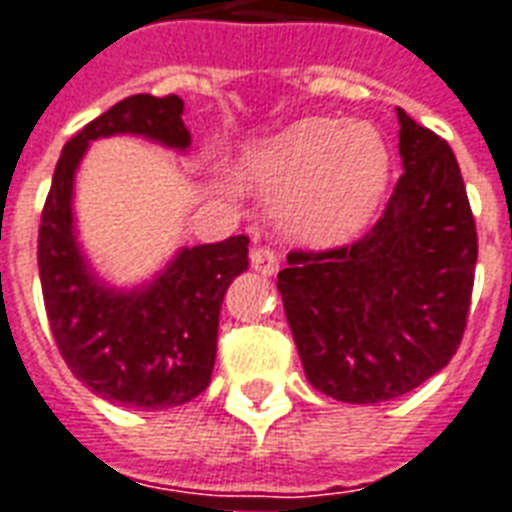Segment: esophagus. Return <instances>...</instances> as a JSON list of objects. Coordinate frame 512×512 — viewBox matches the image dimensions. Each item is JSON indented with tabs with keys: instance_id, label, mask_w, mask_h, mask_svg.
<instances>
[{
	"instance_id": "esophagus-1",
	"label": "esophagus",
	"mask_w": 512,
	"mask_h": 512,
	"mask_svg": "<svg viewBox=\"0 0 512 512\" xmlns=\"http://www.w3.org/2000/svg\"><path fill=\"white\" fill-rule=\"evenodd\" d=\"M251 267L256 272H259V275H267V278H270V275H275V272L280 270V256L275 251H270V248H253L251 251Z\"/></svg>"
}]
</instances>
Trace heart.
Here are the masks:
<instances>
[{"label": "heart", "instance_id": "heart-1", "mask_svg": "<svg viewBox=\"0 0 512 512\" xmlns=\"http://www.w3.org/2000/svg\"><path fill=\"white\" fill-rule=\"evenodd\" d=\"M237 178L272 197L280 229L337 245L370 224L388 180V148L370 124L313 115L248 145Z\"/></svg>", "mask_w": 512, "mask_h": 512}]
</instances>
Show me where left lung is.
<instances>
[{
	"label": "left lung",
	"instance_id": "1",
	"mask_svg": "<svg viewBox=\"0 0 512 512\" xmlns=\"http://www.w3.org/2000/svg\"><path fill=\"white\" fill-rule=\"evenodd\" d=\"M399 118L402 178L353 245L291 251L278 272L307 380L326 397L375 405L443 370L467 326L478 232L451 145Z\"/></svg>",
	"mask_w": 512,
	"mask_h": 512
}]
</instances>
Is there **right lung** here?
Masks as SVG:
<instances>
[{
    "label": "right lung",
    "instance_id": "1",
    "mask_svg": "<svg viewBox=\"0 0 512 512\" xmlns=\"http://www.w3.org/2000/svg\"><path fill=\"white\" fill-rule=\"evenodd\" d=\"M180 115V96L134 94L83 126L61 151L37 240L45 313L67 367L107 402L142 410L186 405L207 388L226 288L248 270V237L180 248L151 283L129 291L107 286L75 234V172L88 145L113 134L188 151Z\"/></svg>",
    "mask_w": 512,
    "mask_h": 512
}]
</instances>
